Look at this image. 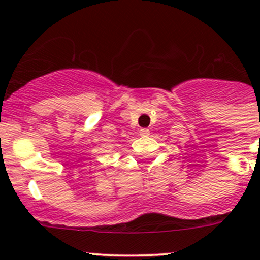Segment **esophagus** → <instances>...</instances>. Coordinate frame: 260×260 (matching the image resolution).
Returning a JSON list of instances; mask_svg holds the SVG:
<instances>
[{
  "instance_id": "obj_1",
  "label": "esophagus",
  "mask_w": 260,
  "mask_h": 260,
  "mask_svg": "<svg viewBox=\"0 0 260 260\" xmlns=\"http://www.w3.org/2000/svg\"><path fill=\"white\" fill-rule=\"evenodd\" d=\"M140 135L141 136H148L149 135V129H148V128H141Z\"/></svg>"
}]
</instances>
